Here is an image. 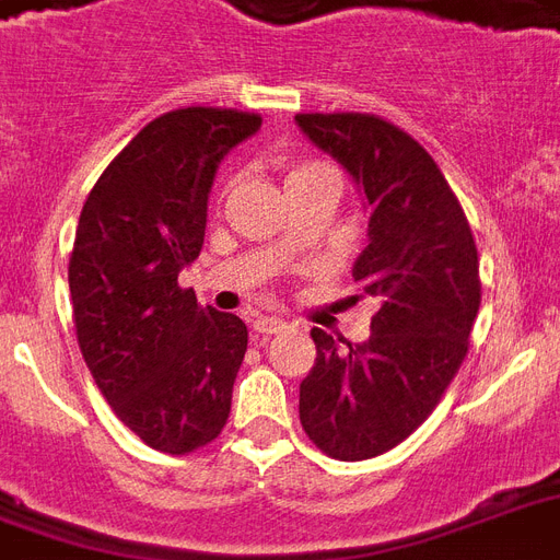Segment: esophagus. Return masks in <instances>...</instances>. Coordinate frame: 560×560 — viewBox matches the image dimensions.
<instances>
[{"instance_id": "1", "label": "esophagus", "mask_w": 560, "mask_h": 560, "mask_svg": "<svg viewBox=\"0 0 560 560\" xmlns=\"http://www.w3.org/2000/svg\"><path fill=\"white\" fill-rule=\"evenodd\" d=\"M284 328H288V323H284L281 317H258L255 323H252V331H255V335H261V337L281 335Z\"/></svg>"}]
</instances>
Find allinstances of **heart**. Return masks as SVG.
Returning <instances> with one entry per match:
<instances>
[{"mask_svg": "<svg viewBox=\"0 0 560 560\" xmlns=\"http://www.w3.org/2000/svg\"><path fill=\"white\" fill-rule=\"evenodd\" d=\"M317 166H323V164H319V161H308V164H296V166H290V170H288V178L302 176V173H311V170H317Z\"/></svg>", "mask_w": 560, "mask_h": 560, "instance_id": "heart-1", "label": "heart"}]
</instances>
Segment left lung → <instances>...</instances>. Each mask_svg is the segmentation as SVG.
<instances>
[{"label": "left lung", "instance_id": "8db88e82", "mask_svg": "<svg viewBox=\"0 0 560 560\" xmlns=\"http://www.w3.org/2000/svg\"><path fill=\"white\" fill-rule=\"evenodd\" d=\"M296 122L364 190L370 243L352 279L375 302L364 343L311 328L317 361L299 384V420L328 458L366 460L417 432L467 358L479 252L458 196L408 131L375 114Z\"/></svg>", "mask_w": 560, "mask_h": 560}]
</instances>
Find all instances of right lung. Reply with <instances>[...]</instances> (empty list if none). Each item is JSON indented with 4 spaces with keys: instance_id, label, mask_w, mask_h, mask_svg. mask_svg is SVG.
<instances>
[{
    "instance_id": "add662e5",
    "label": "right lung",
    "mask_w": 560,
    "mask_h": 560,
    "mask_svg": "<svg viewBox=\"0 0 560 560\" xmlns=\"http://www.w3.org/2000/svg\"><path fill=\"white\" fill-rule=\"evenodd\" d=\"M261 128L258 114L178 108L119 152L81 208L70 255L75 337L119 420L185 455L223 432L246 323L202 308L178 272L199 258L217 166Z\"/></svg>"
}]
</instances>
